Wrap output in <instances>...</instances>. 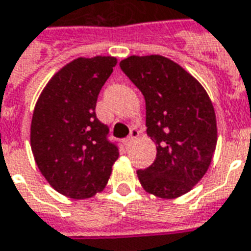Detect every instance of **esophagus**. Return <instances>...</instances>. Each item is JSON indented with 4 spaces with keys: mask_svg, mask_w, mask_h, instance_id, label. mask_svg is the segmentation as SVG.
Wrapping results in <instances>:
<instances>
[{
    "mask_svg": "<svg viewBox=\"0 0 251 251\" xmlns=\"http://www.w3.org/2000/svg\"><path fill=\"white\" fill-rule=\"evenodd\" d=\"M139 137V131L137 128H132L131 129V134H129V137L126 139V145L129 146L132 142H135Z\"/></svg>",
    "mask_w": 251,
    "mask_h": 251,
    "instance_id": "1",
    "label": "esophagus"
}]
</instances>
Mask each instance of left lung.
<instances>
[{
	"label": "left lung",
	"instance_id": "left-lung-1",
	"mask_svg": "<svg viewBox=\"0 0 251 251\" xmlns=\"http://www.w3.org/2000/svg\"><path fill=\"white\" fill-rule=\"evenodd\" d=\"M122 70L144 94L146 132L156 144V159L138 179L148 193L176 199L207 173L217 146L214 106L191 73L161 55H132Z\"/></svg>",
	"mask_w": 251,
	"mask_h": 251
}]
</instances>
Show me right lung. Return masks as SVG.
<instances>
[{
    "instance_id": "1",
    "label": "right lung",
    "mask_w": 251,
    "mask_h": 251,
    "mask_svg": "<svg viewBox=\"0 0 251 251\" xmlns=\"http://www.w3.org/2000/svg\"><path fill=\"white\" fill-rule=\"evenodd\" d=\"M113 56L77 58L52 75L37 99L30 145L48 184L70 199L92 198L105 189L117 146L97 119L99 91L110 77Z\"/></svg>"
}]
</instances>
